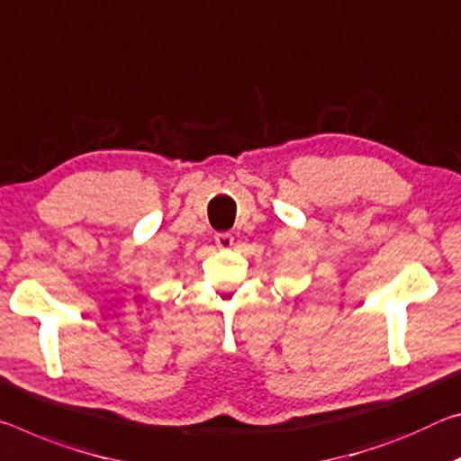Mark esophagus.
Here are the masks:
<instances>
[{"instance_id": "34e87169", "label": "esophagus", "mask_w": 461, "mask_h": 461, "mask_svg": "<svg viewBox=\"0 0 461 461\" xmlns=\"http://www.w3.org/2000/svg\"><path fill=\"white\" fill-rule=\"evenodd\" d=\"M232 243H235V237L229 235V232H221V235H216V247L222 249V251L230 249Z\"/></svg>"}]
</instances>
